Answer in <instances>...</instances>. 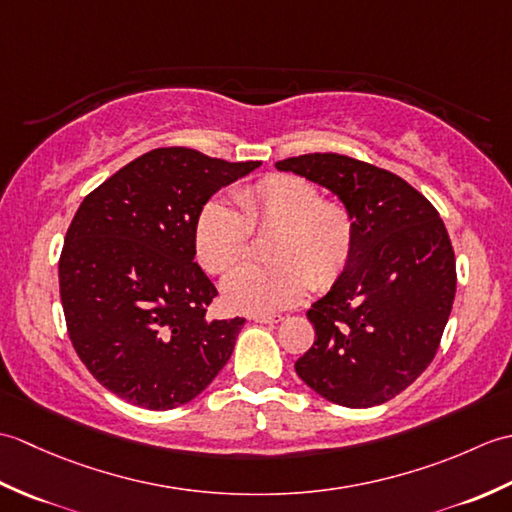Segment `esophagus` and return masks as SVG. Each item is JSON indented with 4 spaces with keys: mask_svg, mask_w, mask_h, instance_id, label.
<instances>
[{
    "mask_svg": "<svg viewBox=\"0 0 512 512\" xmlns=\"http://www.w3.org/2000/svg\"><path fill=\"white\" fill-rule=\"evenodd\" d=\"M253 321L255 323H279L281 317H279V314H255Z\"/></svg>",
    "mask_w": 512,
    "mask_h": 512,
    "instance_id": "obj_1",
    "label": "esophagus"
}]
</instances>
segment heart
Wrapping results in <instances>:
<instances>
[{"label": "heart", "instance_id": "heart-1", "mask_svg": "<svg viewBox=\"0 0 512 512\" xmlns=\"http://www.w3.org/2000/svg\"><path fill=\"white\" fill-rule=\"evenodd\" d=\"M204 202L193 228L200 264L224 275L244 262L253 233L268 239L273 264H246L224 281V303L235 312L268 314L295 306L308 288L328 290L350 266L356 242L352 211L323 198L317 182L297 173H270L235 193Z\"/></svg>", "mask_w": 512, "mask_h": 512}]
</instances>
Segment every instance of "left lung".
Masks as SVG:
<instances>
[{
    "mask_svg": "<svg viewBox=\"0 0 512 512\" xmlns=\"http://www.w3.org/2000/svg\"><path fill=\"white\" fill-rule=\"evenodd\" d=\"M275 167L339 195L356 224L350 266L308 310L314 343L297 374L336 405H383L440 347L458 281L447 228L420 191L369 162L306 154Z\"/></svg>",
    "mask_w": 512,
    "mask_h": 512,
    "instance_id": "obj_1",
    "label": "left lung"
}]
</instances>
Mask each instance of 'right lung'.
I'll use <instances>...</instances> for the list:
<instances>
[{
  "mask_svg": "<svg viewBox=\"0 0 512 512\" xmlns=\"http://www.w3.org/2000/svg\"><path fill=\"white\" fill-rule=\"evenodd\" d=\"M259 165L160 147L85 195L61 250V303L76 354L118 398L180 407L231 358L246 319L206 321L217 290L193 228L215 191Z\"/></svg>",
  "mask_w": 512,
  "mask_h": 512,
  "instance_id": "add662e5",
  "label": "right lung"
}]
</instances>
